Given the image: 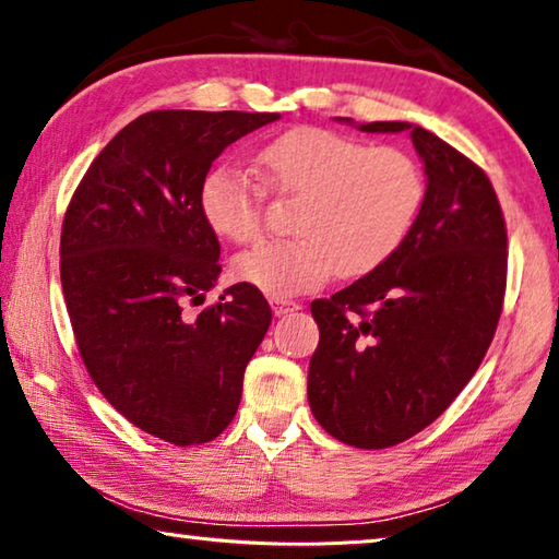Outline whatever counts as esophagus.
<instances>
[{"mask_svg":"<svg viewBox=\"0 0 559 559\" xmlns=\"http://www.w3.org/2000/svg\"><path fill=\"white\" fill-rule=\"evenodd\" d=\"M271 308L276 316L293 313V310H300V302L288 300V298H271Z\"/></svg>","mask_w":559,"mask_h":559,"instance_id":"esophagus-1","label":"esophagus"}]
</instances>
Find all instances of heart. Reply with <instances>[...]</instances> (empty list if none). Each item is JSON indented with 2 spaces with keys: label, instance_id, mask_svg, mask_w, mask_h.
<instances>
[{
  "label": "heart",
  "instance_id": "heart-1",
  "mask_svg": "<svg viewBox=\"0 0 559 559\" xmlns=\"http://www.w3.org/2000/svg\"><path fill=\"white\" fill-rule=\"evenodd\" d=\"M261 179L219 165L200 187L210 229L231 243L257 241L266 222V183L298 197L286 241H266L234 261V276L273 298L323 286L340 273L365 276L392 259L419 219L427 177L412 153L367 145L328 128H293L259 147Z\"/></svg>",
  "mask_w": 559,
  "mask_h": 559
}]
</instances>
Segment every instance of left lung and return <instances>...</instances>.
I'll use <instances>...</instances> for the list:
<instances>
[{
  "instance_id": "8db88e82",
  "label": "left lung",
  "mask_w": 559,
  "mask_h": 559,
  "mask_svg": "<svg viewBox=\"0 0 559 559\" xmlns=\"http://www.w3.org/2000/svg\"><path fill=\"white\" fill-rule=\"evenodd\" d=\"M412 130L427 200L400 251L330 298L310 302L320 343L310 412L357 449L396 447L449 409L493 343L508 281V231L488 175L433 132Z\"/></svg>"
}]
</instances>
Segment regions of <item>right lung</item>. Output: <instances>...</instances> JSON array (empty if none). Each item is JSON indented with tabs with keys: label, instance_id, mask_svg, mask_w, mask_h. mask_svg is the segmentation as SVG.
I'll use <instances>...</instances> for the list:
<instances>
[{
	"label": "right lung",
	"instance_id": "1",
	"mask_svg": "<svg viewBox=\"0 0 559 559\" xmlns=\"http://www.w3.org/2000/svg\"><path fill=\"white\" fill-rule=\"evenodd\" d=\"M278 112L150 110L93 159L61 226V286L93 384L130 424L175 447L219 437L271 325L259 288L219 276L200 187L226 147Z\"/></svg>",
	"mask_w": 559,
	"mask_h": 559
}]
</instances>
